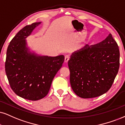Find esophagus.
<instances>
[{
	"instance_id": "34e87169",
	"label": "esophagus",
	"mask_w": 125,
	"mask_h": 125,
	"mask_svg": "<svg viewBox=\"0 0 125 125\" xmlns=\"http://www.w3.org/2000/svg\"><path fill=\"white\" fill-rule=\"evenodd\" d=\"M70 60V55H66L65 56V62H67Z\"/></svg>"
}]
</instances>
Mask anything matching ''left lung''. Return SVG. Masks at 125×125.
Returning a JSON list of instances; mask_svg holds the SVG:
<instances>
[{
  "instance_id": "1",
  "label": "left lung",
  "mask_w": 125,
  "mask_h": 125,
  "mask_svg": "<svg viewBox=\"0 0 125 125\" xmlns=\"http://www.w3.org/2000/svg\"><path fill=\"white\" fill-rule=\"evenodd\" d=\"M119 56L118 44L111 33L101 42L86 44L72 53L68 64L74 93L90 98L107 92L118 72Z\"/></svg>"
}]
</instances>
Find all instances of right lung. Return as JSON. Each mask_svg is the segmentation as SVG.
I'll return each instance as SVG.
<instances>
[{"label": "right lung", "mask_w": 125, "mask_h": 125, "mask_svg": "<svg viewBox=\"0 0 125 125\" xmlns=\"http://www.w3.org/2000/svg\"><path fill=\"white\" fill-rule=\"evenodd\" d=\"M41 22L25 26L15 35L7 47L6 73L13 92L23 98L41 100L49 93L64 56L41 55L31 52L26 38Z\"/></svg>", "instance_id": "right-lung-1"}]
</instances>
